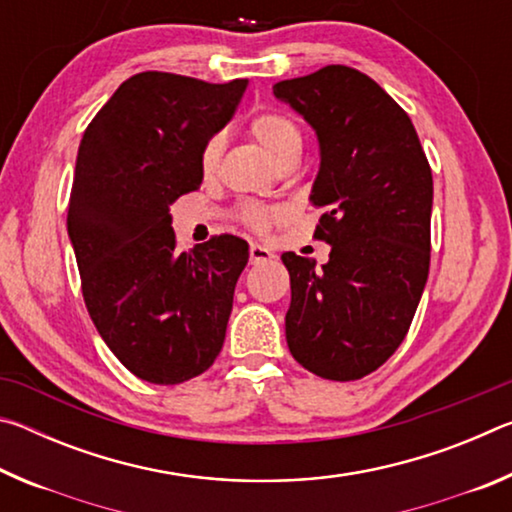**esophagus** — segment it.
Wrapping results in <instances>:
<instances>
[{
	"label": "esophagus",
	"mask_w": 512,
	"mask_h": 512,
	"mask_svg": "<svg viewBox=\"0 0 512 512\" xmlns=\"http://www.w3.org/2000/svg\"><path fill=\"white\" fill-rule=\"evenodd\" d=\"M268 259H273V253L266 246L250 244V264H264Z\"/></svg>",
	"instance_id": "1"
}]
</instances>
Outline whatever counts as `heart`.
Segmentation results:
<instances>
[{
  "label": "heart",
  "instance_id": "b5f03b06",
  "mask_svg": "<svg viewBox=\"0 0 512 512\" xmlns=\"http://www.w3.org/2000/svg\"><path fill=\"white\" fill-rule=\"evenodd\" d=\"M248 133L253 140L262 146V149L271 155L277 162V167H287L300 160L302 149H305V133L296 119L287 112L280 110H262L250 119ZM223 153V135H212L210 140L203 144L201 151V171L205 176H212L221 162ZM277 219L275 210L259 205H246L241 210V221H244L250 230L266 232Z\"/></svg>",
  "mask_w": 512,
  "mask_h": 512
}]
</instances>
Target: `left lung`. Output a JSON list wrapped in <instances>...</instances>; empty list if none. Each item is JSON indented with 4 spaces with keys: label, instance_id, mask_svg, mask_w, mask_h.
Masks as SVG:
<instances>
[{
    "label": "left lung",
    "instance_id": "1",
    "mask_svg": "<svg viewBox=\"0 0 512 512\" xmlns=\"http://www.w3.org/2000/svg\"><path fill=\"white\" fill-rule=\"evenodd\" d=\"M318 135L311 203L323 210L316 259L284 253L287 343L302 368L332 381L375 372L400 348L431 259L433 178L406 112L370 76L327 65L273 85Z\"/></svg>",
    "mask_w": 512,
    "mask_h": 512
}]
</instances>
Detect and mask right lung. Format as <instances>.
<instances>
[{
    "label": "right lung",
    "mask_w": 512,
    "mask_h": 512,
    "mask_svg": "<svg viewBox=\"0 0 512 512\" xmlns=\"http://www.w3.org/2000/svg\"><path fill=\"white\" fill-rule=\"evenodd\" d=\"M246 85L135 74L76 155L67 232L85 307L112 354L151 384L194 379L223 348L248 244L216 235L178 253L169 205L201 187L203 144L235 115Z\"/></svg>",
    "instance_id": "right-lung-1"
}]
</instances>
